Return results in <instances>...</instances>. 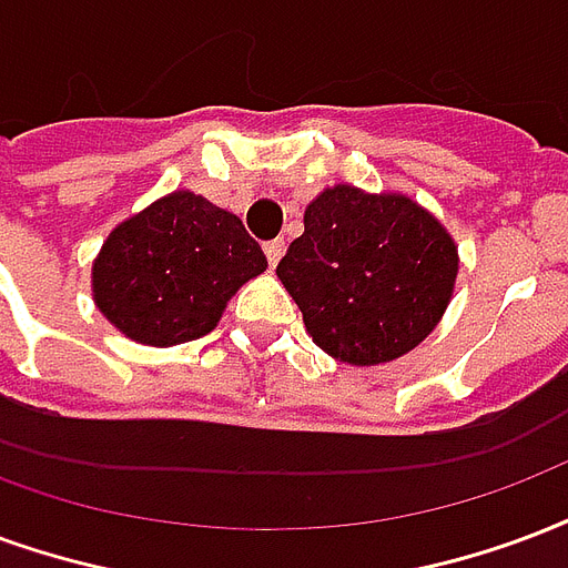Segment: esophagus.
<instances>
[{"mask_svg":"<svg viewBox=\"0 0 568 568\" xmlns=\"http://www.w3.org/2000/svg\"><path fill=\"white\" fill-rule=\"evenodd\" d=\"M283 252H285L283 237H276V241L264 243V255H267V264H271V267H276V262L283 258Z\"/></svg>","mask_w":568,"mask_h":568,"instance_id":"34e87169","label":"esophagus"}]
</instances>
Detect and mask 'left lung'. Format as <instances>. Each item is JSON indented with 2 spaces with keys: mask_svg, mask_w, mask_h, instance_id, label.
<instances>
[{
  "mask_svg": "<svg viewBox=\"0 0 568 568\" xmlns=\"http://www.w3.org/2000/svg\"><path fill=\"white\" fill-rule=\"evenodd\" d=\"M276 276L318 348L369 367L406 355L443 318L457 246L415 201L334 186L306 207Z\"/></svg>",
  "mask_w": 568,
  "mask_h": 568,
  "instance_id": "1",
  "label": "left lung"
}]
</instances>
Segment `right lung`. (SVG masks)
Segmentation results:
<instances>
[{
    "instance_id": "1",
    "label": "right lung",
    "mask_w": 568,
    "mask_h": 568,
    "mask_svg": "<svg viewBox=\"0 0 568 568\" xmlns=\"http://www.w3.org/2000/svg\"><path fill=\"white\" fill-rule=\"evenodd\" d=\"M264 267L234 213L174 192L111 231L92 264V295L125 337L178 346L210 334L229 297Z\"/></svg>"
}]
</instances>
